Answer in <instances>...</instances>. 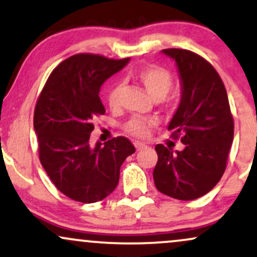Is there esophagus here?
<instances>
[{
  "label": "esophagus",
  "instance_id": "34e87169",
  "mask_svg": "<svg viewBox=\"0 0 257 257\" xmlns=\"http://www.w3.org/2000/svg\"><path fill=\"white\" fill-rule=\"evenodd\" d=\"M134 146H135V149L138 150H143V149H145L146 147V144H144V143H140V141H135L134 143Z\"/></svg>",
  "mask_w": 257,
  "mask_h": 257
}]
</instances>
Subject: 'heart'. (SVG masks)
Segmentation results:
<instances>
[{
    "instance_id": "b5f03b06",
    "label": "heart",
    "mask_w": 257,
    "mask_h": 257,
    "mask_svg": "<svg viewBox=\"0 0 257 257\" xmlns=\"http://www.w3.org/2000/svg\"><path fill=\"white\" fill-rule=\"evenodd\" d=\"M135 77L143 83L153 99H161V101L164 102L170 101V98H167L168 91L173 85V76L169 70L164 69L159 65H149V66L143 67L137 71ZM120 90H122V84L119 82H116L106 94V101L111 108H116L119 105ZM153 124H155V120L152 118L133 117L125 123L124 129L133 137L145 138L149 135L150 129Z\"/></svg>"
}]
</instances>
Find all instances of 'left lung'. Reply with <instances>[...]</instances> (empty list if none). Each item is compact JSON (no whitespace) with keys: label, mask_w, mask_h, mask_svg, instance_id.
Listing matches in <instances>:
<instances>
[{"label":"left lung","mask_w":257,"mask_h":257,"mask_svg":"<svg viewBox=\"0 0 257 257\" xmlns=\"http://www.w3.org/2000/svg\"><path fill=\"white\" fill-rule=\"evenodd\" d=\"M175 60L181 79V101L168 129L182 151L156 146L153 180L159 192L180 200L204 196L226 170L234 122L222 79L209 61L187 49L162 51Z\"/></svg>","instance_id":"8db88e82"}]
</instances>
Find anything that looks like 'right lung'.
Masks as SVG:
<instances>
[{
	"instance_id": "right-lung-1",
	"label": "right lung",
	"mask_w": 257,
	"mask_h": 257,
	"mask_svg": "<svg viewBox=\"0 0 257 257\" xmlns=\"http://www.w3.org/2000/svg\"><path fill=\"white\" fill-rule=\"evenodd\" d=\"M128 61L72 55L53 70L37 99L34 128L41 164L55 187L76 202L95 203L113 192L123 162L135 152L124 137L89 144L94 120L105 113L100 87Z\"/></svg>"
}]
</instances>
